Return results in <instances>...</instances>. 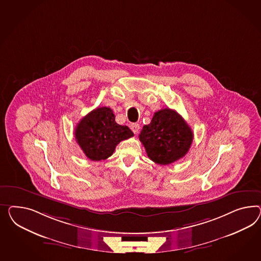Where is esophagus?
<instances>
[{
    "instance_id": "esophagus-1",
    "label": "esophagus",
    "mask_w": 261,
    "mask_h": 261,
    "mask_svg": "<svg viewBox=\"0 0 261 261\" xmlns=\"http://www.w3.org/2000/svg\"><path fill=\"white\" fill-rule=\"evenodd\" d=\"M130 128H131V130L133 131V133L134 134H138L139 133V131H140V124L139 123H132L131 125H130Z\"/></svg>"
}]
</instances>
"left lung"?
Returning a JSON list of instances; mask_svg holds the SVG:
<instances>
[{
  "label": "left lung",
  "instance_id": "left-lung-1",
  "mask_svg": "<svg viewBox=\"0 0 261 261\" xmlns=\"http://www.w3.org/2000/svg\"><path fill=\"white\" fill-rule=\"evenodd\" d=\"M194 135L184 118L170 108L155 112L151 122L142 127L140 141L150 160L167 165L184 158Z\"/></svg>",
  "mask_w": 261,
  "mask_h": 261
}]
</instances>
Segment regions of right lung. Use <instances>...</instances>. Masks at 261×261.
Returning <instances> with one entry per match:
<instances>
[{
	"mask_svg": "<svg viewBox=\"0 0 261 261\" xmlns=\"http://www.w3.org/2000/svg\"><path fill=\"white\" fill-rule=\"evenodd\" d=\"M126 125L115 121V115L109 107H99L88 113L75 129L77 144L91 161H102L112 155L120 141L133 137Z\"/></svg>",
	"mask_w": 261,
	"mask_h": 261,
	"instance_id": "add662e5",
	"label": "right lung"
}]
</instances>
